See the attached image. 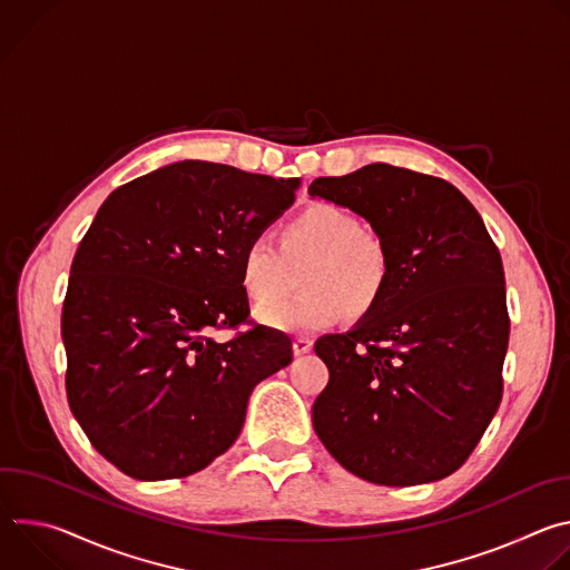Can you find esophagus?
<instances>
[{
    "instance_id": "esophagus-1",
    "label": "esophagus",
    "mask_w": 570,
    "mask_h": 570,
    "mask_svg": "<svg viewBox=\"0 0 570 570\" xmlns=\"http://www.w3.org/2000/svg\"><path fill=\"white\" fill-rule=\"evenodd\" d=\"M311 350H313V341H311V338L299 336V338L293 341V354H295V356H304V354H308Z\"/></svg>"
}]
</instances>
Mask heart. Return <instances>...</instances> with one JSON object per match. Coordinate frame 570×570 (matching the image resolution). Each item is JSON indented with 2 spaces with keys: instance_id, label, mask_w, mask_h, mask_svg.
Segmentation results:
<instances>
[{
  "instance_id": "heart-1",
  "label": "heart",
  "mask_w": 570,
  "mask_h": 570,
  "mask_svg": "<svg viewBox=\"0 0 570 570\" xmlns=\"http://www.w3.org/2000/svg\"><path fill=\"white\" fill-rule=\"evenodd\" d=\"M305 266V293L273 305L292 283V268ZM385 243L363 229L361 220L334 203H313L295 214L279 232V248L255 234L238 255V279L266 327L282 332H317L332 327L350 308L370 313L390 282Z\"/></svg>"
}]
</instances>
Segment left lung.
Here are the masks:
<instances>
[{
    "mask_svg": "<svg viewBox=\"0 0 570 570\" xmlns=\"http://www.w3.org/2000/svg\"><path fill=\"white\" fill-rule=\"evenodd\" d=\"M308 194L363 216L392 266L381 302L356 327L315 343L330 383L313 403V429L363 480L446 478L503 396L510 315L497 243L451 183L383 161L315 178Z\"/></svg>",
    "mask_w": 570,
    "mask_h": 570,
    "instance_id": "1",
    "label": "left lung"
}]
</instances>
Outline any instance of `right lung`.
I'll use <instances>...</instances> for the list:
<instances>
[{
	"mask_svg": "<svg viewBox=\"0 0 570 570\" xmlns=\"http://www.w3.org/2000/svg\"><path fill=\"white\" fill-rule=\"evenodd\" d=\"M297 178L185 159L115 189L73 255L62 302L69 409L137 480L185 478L225 453L291 338L253 327L238 255L295 200Z\"/></svg>",
	"mask_w": 570,
	"mask_h": 570,
	"instance_id": "right-lung-1",
	"label": "right lung"
}]
</instances>
